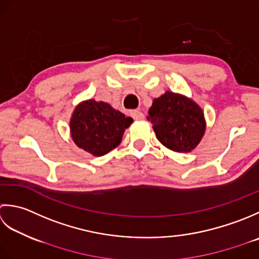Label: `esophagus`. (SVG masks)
<instances>
[{
  "label": "esophagus",
  "mask_w": 259,
  "mask_h": 259,
  "mask_svg": "<svg viewBox=\"0 0 259 259\" xmlns=\"http://www.w3.org/2000/svg\"><path fill=\"white\" fill-rule=\"evenodd\" d=\"M131 116L132 117H133L135 120H142V119H144V114L142 113V112H140V110H132L131 112Z\"/></svg>",
  "instance_id": "34e87169"
}]
</instances>
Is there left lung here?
<instances>
[{
	"instance_id": "1",
	"label": "left lung",
	"mask_w": 259,
	"mask_h": 259,
	"mask_svg": "<svg viewBox=\"0 0 259 259\" xmlns=\"http://www.w3.org/2000/svg\"><path fill=\"white\" fill-rule=\"evenodd\" d=\"M147 120L161 144L179 153L196 149L207 127L203 110L193 99L168 91L153 100Z\"/></svg>"
}]
</instances>
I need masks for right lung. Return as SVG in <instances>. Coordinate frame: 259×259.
<instances>
[{"label":"right lung","mask_w":259,"mask_h":259,"mask_svg":"<svg viewBox=\"0 0 259 259\" xmlns=\"http://www.w3.org/2000/svg\"><path fill=\"white\" fill-rule=\"evenodd\" d=\"M133 118L108 103L87 99L75 107L70 118V135L75 144L94 156H103L118 146Z\"/></svg>","instance_id":"1"}]
</instances>
